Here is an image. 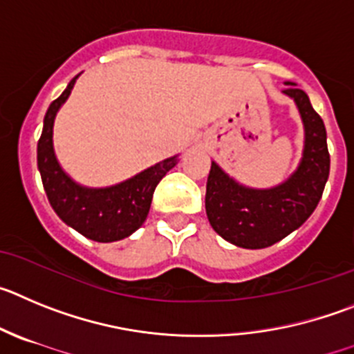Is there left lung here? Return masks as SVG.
Listing matches in <instances>:
<instances>
[{
  "instance_id": "left-lung-1",
  "label": "left lung",
  "mask_w": 354,
  "mask_h": 354,
  "mask_svg": "<svg viewBox=\"0 0 354 354\" xmlns=\"http://www.w3.org/2000/svg\"><path fill=\"white\" fill-rule=\"evenodd\" d=\"M284 95L292 98L304 123L301 160L295 173L270 189L238 183L212 162L206 183V215L225 241L241 248L272 247L300 227L316 209L330 174L326 129L307 93L286 82Z\"/></svg>"
}]
</instances>
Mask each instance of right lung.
Listing matches in <instances>:
<instances>
[{
	"label": "right lung",
	"instance_id": "1",
	"mask_svg": "<svg viewBox=\"0 0 354 354\" xmlns=\"http://www.w3.org/2000/svg\"><path fill=\"white\" fill-rule=\"evenodd\" d=\"M77 77L75 75L68 82L66 90L47 109L37 146V164L44 190L56 215L82 236L111 243L130 236L145 224L155 187L178 164V155L111 187L93 189L72 180L54 153L53 129L56 114L72 93Z\"/></svg>",
	"mask_w": 354,
	"mask_h": 354
}]
</instances>
